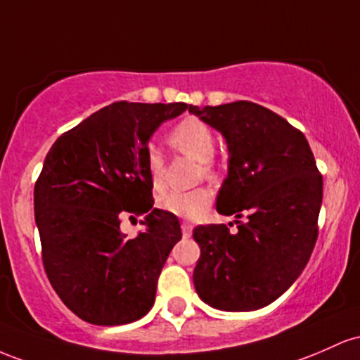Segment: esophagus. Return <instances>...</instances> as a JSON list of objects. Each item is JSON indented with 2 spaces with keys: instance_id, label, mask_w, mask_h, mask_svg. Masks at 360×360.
Returning a JSON list of instances; mask_svg holds the SVG:
<instances>
[{
  "instance_id": "1",
  "label": "esophagus",
  "mask_w": 360,
  "mask_h": 360,
  "mask_svg": "<svg viewBox=\"0 0 360 360\" xmlns=\"http://www.w3.org/2000/svg\"><path fill=\"white\" fill-rule=\"evenodd\" d=\"M192 229H193L192 223H188V221H184V223H181V233H184V236H185V238L191 236V234H192Z\"/></svg>"
}]
</instances>
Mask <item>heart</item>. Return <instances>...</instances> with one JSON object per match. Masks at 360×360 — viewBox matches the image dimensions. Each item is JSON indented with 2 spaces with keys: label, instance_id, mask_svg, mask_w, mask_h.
Here are the masks:
<instances>
[{
  "label": "heart",
  "instance_id": "b5f03b06",
  "mask_svg": "<svg viewBox=\"0 0 360 360\" xmlns=\"http://www.w3.org/2000/svg\"><path fill=\"white\" fill-rule=\"evenodd\" d=\"M172 143L184 155L191 156L202 163V172L212 176L211 161L216 155V136L212 129L195 117L184 119L172 131ZM149 180L155 191H161L165 185V161L163 155L156 148L148 149L146 156ZM212 202V193L207 188H193L188 192H167L158 197V207L161 211L173 214L185 219H195L204 214Z\"/></svg>",
  "mask_w": 360,
  "mask_h": 360
}]
</instances>
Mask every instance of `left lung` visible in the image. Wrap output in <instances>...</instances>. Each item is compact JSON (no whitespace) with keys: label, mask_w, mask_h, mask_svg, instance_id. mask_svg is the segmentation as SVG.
Segmentation results:
<instances>
[{"label":"left lung","mask_w":360,"mask_h":360,"mask_svg":"<svg viewBox=\"0 0 360 360\" xmlns=\"http://www.w3.org/2000/svg\"><path fill=\"white\" fill-rule=\"evenodd\" d=\"M228 144V176L216 209L236 219L197 226L200 258L193 285L204 302L223 311H255L294 284L318 238L323 179L304 134L253 102L191 107ZM231 226V224H229Z\"/></svg>","instance_id":"left-lung-1"}]
</instances>
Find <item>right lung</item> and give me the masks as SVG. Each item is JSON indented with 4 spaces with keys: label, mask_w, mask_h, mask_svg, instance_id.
Returning a JSON list of instances; mask_svg holds the SVG:
<instances>
[{
    "label": "right lung",
    "mask_w": 360,
    "mask_h": 360,
    "mask_svg": "<svg viewBox=\"0 0 360 360\" xmlns=\"http://www.w3.org/2000/svg\"><path fill=\"white\" fill-rule=\"evenodd\" d=\"M191 107L112 103L47 153L34 191L44 269L60 301L91 325H126L155 304L181 229L179 217L153 207L148 143ZM124 213L145 216V231L132 240L120 231Z\"/></svg>",
    "instance_id": "1"
}]
</instances>
